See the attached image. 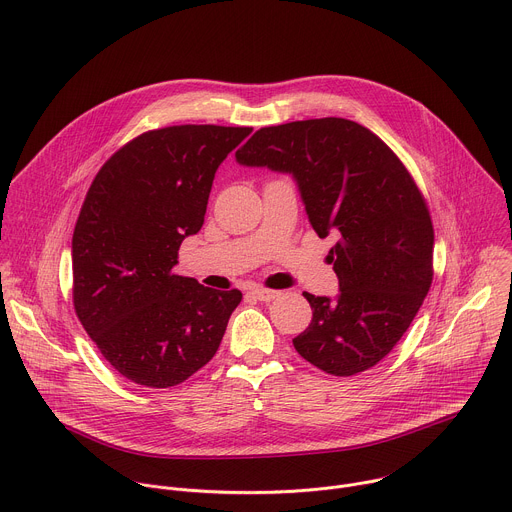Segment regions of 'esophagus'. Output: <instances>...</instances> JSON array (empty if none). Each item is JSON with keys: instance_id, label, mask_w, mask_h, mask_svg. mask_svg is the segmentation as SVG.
I'll use <instances>...</instances> for the list:
<instances>
[{"instance_id": "34e87169", "label": "esophagus", "mask_w": 512, "mask_h": 512, "mask_svg": "<svg viewBox=\"0 0 512 512\" xmlns=\"http://www.w3.org/2000/svg\"><path fill=\"white\" fill-rule=\"evenodd\" d=\"M253 297H257L259 301H273L281 295V291H275V289H267V287H255L253 291Z\"/></svg>"}]
</instances>
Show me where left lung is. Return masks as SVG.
<instances>
[{
  "label": "left lung",
  "instance_id": "left-lung-1",
  "mask_svg": "<svg viewBox=\"0 0 512 512\" xmlns=\"http://www.w3.org/2000/svg\"><path fill=\"white\" fill-rule=\"evenodd\" d=\"M247 166L291 173L309 223L333 233L339 295L303 293L313 317L293 346L331 376L374 368L400 342L434 277V229L422 191L396 152L346 118L259 128L239 150Z\"/></svg>",
  "mask_w": 512,
  "mask_h": 512
}]
</instances>
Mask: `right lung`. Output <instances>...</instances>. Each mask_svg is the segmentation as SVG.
Returning a JSON list of instances; mask_svg holds the SVG:
<instances>
[{"instance_id": "add662e5", "label": "right lung", "mask_w": 512, "mask_h": 512, "mask_svg": "<svg viewBox=\"0 0 512 512\" xmlns=\"http://www.w3.org/2000/svg\"><path fill=\"white\" fill-rule=\"evenodd\" d=\"M251 126L179 124L138 134L98 170L72 237V299L104 360L126 380L170 388L217 354L239 289L173 269L201 231L219 164Z\"/></svg>"}]
</instances>
